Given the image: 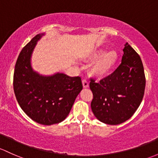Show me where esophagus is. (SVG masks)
Here are the masks:
<instances>
[{
    "mask_svg": "<svg viewBox=\"0 0 158 158\" xmlns=\"http://www.w3.org/2000/svg\"><path fill=\"white\" fill-rule=\"evenodd\" d=\"M82 85H83L84 88H88V87H89V82H88L87 79H84L83 80H82Z\"/></svg>",
    "mask_w": 158,
    "mask_h": 158,
    "instance_id": "obj_1",
    "label": "esophagus"
}]
</instances>
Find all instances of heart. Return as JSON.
Returning <instances> with one entry per match:
<instances>
[{
  "mask_svg": "<svg viewBox=\"0 0 158 158\" xmlns=\"http://www.w3.org/2000/svg\"><path fill=\"white\" fill-rule=\"evenodd\" d=\"M91 60H95L91 66V73L96 77H102L110 73L117 64L118 54L115 51H107L103 54V50H98L89 55Z\"/></svg>",
  "mask_w": 158,
  "mask_h": 158,
  "instance_id": "1",
  "label": "heart"
}]
</instances>
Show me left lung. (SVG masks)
Here are the masks:
<instances>
[{"mask_svg":"<svg viewBox=\"0 0 158 158\" xmlns=\"http://www.w3.org/2000/svg\"><path fill=\"white\" fill-rule=\"evenodd\" d=\"M122 61L112 74L100 82L90 79L93 94L92 112L101 122L117 125L134 114L140 105L145 89V76L142 60L128 43Z\"/></svg>","mask_w":158,"mask_h":158,"instance_id":"8db88e82","label":"left lung"}]
</instances>
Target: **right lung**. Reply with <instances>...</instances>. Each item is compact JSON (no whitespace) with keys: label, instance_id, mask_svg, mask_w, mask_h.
Listing matches in <instances>:
<instances>
[{"label":"right lung","instance_id":"right-lung-1","mask_svg":"<svg viewBox=\"0 0 158 158\" xmlns=\"http://www.w3.org/2000/svg\"><path fill=\"white\" fill-rule=\"evenodd\" d=\"M41 36H35L21 51L15 66L13 90L20 107L32 120L52 125L66 119L82 84L79 76H42L32 70L31 54Z\"/></svg>","mask_w":158,"mask_h":158}]
</instances>
